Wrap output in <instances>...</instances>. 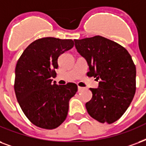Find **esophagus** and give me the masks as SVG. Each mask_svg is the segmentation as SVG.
Here are the masks:
<instances>
[{
  "label": "esophagus",
  "instance_id": "esophagus-1",
  "mask_svg": "<svg viewBox=\"0 0 146 146\" xmlns=\"http://www.w3.org/2000/svg\"><path fill=\"white\" fill-rule=\"evenodd\" d=\"M83 89H84V88H83V87H81V86H78V90H79V91L83 90Z\"/></svg>",
  "mask_w": 146,
  "mask_h": 146
}]
</instances>
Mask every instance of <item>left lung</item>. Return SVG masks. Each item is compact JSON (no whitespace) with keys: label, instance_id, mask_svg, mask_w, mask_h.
<instances>
[{"label":"left lung","instance_id":"left-lung-1","mask_svg":"<svg viewBox=\"0 0 146 146\" xmlns=\"http://www.w3.org/2000/svg\"><path fill=\"white\" fill-rule=\"evenodd\" d=\"M74 42L88 63L87 76L100 80L98 88L90 89L93 97L86 103V110L98 122L111 124L124 114L135 95L136 69L132 56L119 43L101 36Z\"/></svg>","mask_w":146,"mask_h":146}]
</instances>
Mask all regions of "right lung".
<instances>
[{
	"mask_svg": "<svg viewBox=\"0 0 146 146\" xmlns=\"http://www.w3.org/2000/svg\"><path fill=\"white\" fill-rule=\"evenodd\" d=\"M73 45L72 40L38 39L24 50L17 63V100L27 119L38 127L56 129L67 116L69 101L77 92V86H58L50 78L56 76L59 56Z\"/></svg>",
	"mask_w": 146,
	"mask_h": 146,
	"instance_id": "1",
	"label": "right lung"
}]
</instances>
